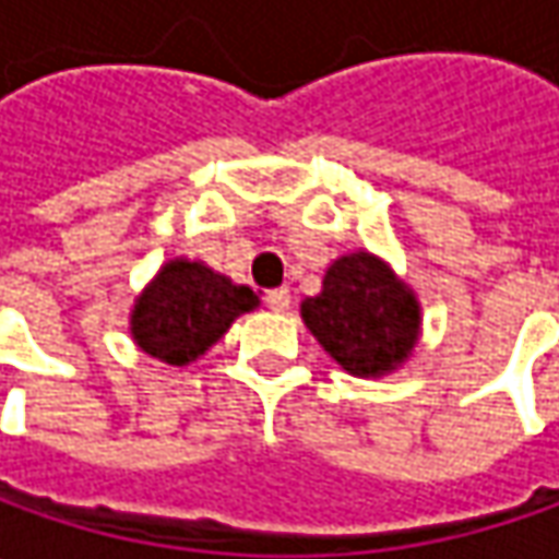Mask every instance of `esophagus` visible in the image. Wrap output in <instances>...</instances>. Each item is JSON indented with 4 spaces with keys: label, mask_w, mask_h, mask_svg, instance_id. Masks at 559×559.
I'll list each match as a JSON object with an SVG mask.
<instances>
[{
    "label": "esophagus",
    "mask_w": 559,
    "mask_h": 559,
    "mask_svg": "<svg viewBox=\"0 0 559 559\" xmlns=\"http://www.w3.org/2000/svg\"><path fill=\"white\" fill-rule=\"evenodd\" d=\"M267 305H270V311H276V313L289 311V308H292V292L289 289H270L267 292Z\"/></svg>",
    "instance_id": "1"
}]
</instances>
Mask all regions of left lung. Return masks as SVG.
I'll return each instance as SVG.
<instances>
[{
  "instance_id": "8db88e82",
  "label": "left lung",
  "mask_w": 559,
  "mask_h": 559,
  "mask_svg": "<svg viewBox=\"0 0 559 559\" xmlns=\"http://www.w3.org/2000/svg\"><path fill=\"white\" fill-rule=\"evenodd\" d=\"M301 320L345 373L379 379L414 355L423 308L389 261L373 251L338 254L323 289L301 301Z\"/></svg>"
}]
</instances>
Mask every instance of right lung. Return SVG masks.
<instances>
[{
	"mask_svg": "<svg viewBox=\"0 0 559 559\" xmlns=\"http://www.w3.org/2000/svg\"><path fill=\"white\" fill-rule=\"evenodd\" d=\"M261 298L204 261L170 258L136 295L130 335L148 357L186 367L217 345L236 317L254 311Z\"/></svg>",
	"mask_w": 559,
	"mask_h": 559,
	"instance_id": "right-lung-1",
	"label": "right lung"
}]
</instances>
